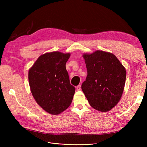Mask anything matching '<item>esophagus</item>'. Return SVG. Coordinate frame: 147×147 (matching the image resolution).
Returning <instances> with one entry per match:
<instances>
[{"mask_svg":"<svg viewBox=\"0 0 147 147\" xmlns=\"http://www.w3.org/2000/svg\"><path fill=\"white\" fill-rule=\"evenodd\" d=\"M76 90L77 91H80L81 90V85L80 84H79V85H78L77 87H76Z\"/></svg>","mask_w":147,"mask_h":147,"instance_id":"1","label":"esophagus"}]
</instances>
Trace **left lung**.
Wrapping results in <instances>:
<instances>
[{
	"instance_id": "obj_1",
	"label": "left lung",
	"mask_w": 147,
	"mask_h": 147,
	"mask_svg": "<svg viewBox=\"0 0 147 147\" xmlns=\"http://www.w3.org/2000/svg\"><path fill=\"white\" fill-rule=\"evenodd\" d=\"M88 75L82 90L90 105L108 112L121 99L126 82V69L113 53L97 50L83 55Z\"/></svg>"
}]
</instances>
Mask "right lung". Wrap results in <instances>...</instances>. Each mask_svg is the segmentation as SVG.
<instances>
[{
	"instance_id": "1",
	"label": "right lung",
	"mask_w": 147,
	"mask_h": 147,
	"mask_svg": "<svg viewBox=\"0 0 147 147\" xmlns=\"http://www.w3.org/2000/svg\"><path fill=\"white\" fill-rule=\"evenodd\" d=\"M70 56L69 53H46L29 70L30 90L35 100L51 115L63 112L74 98L75 89L70 83L65 68Z\"/></svg>"
}]
</instances>
